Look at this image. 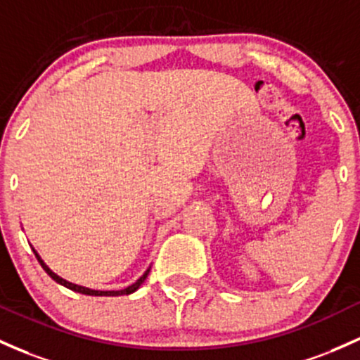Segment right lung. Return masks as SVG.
<instances>
[{"mask_svg":"<svg viewBox=\"0 0 360 360\" xmlns=\"http://www.w3.org/2000/svg\"><path fill=\"white\" fill-rule=\"evenodd\" d=\"M32 251H34L35 258H37V262L41 263V266L44 268L46 274L49 275L51 278L54 280V282L61 283V285L66 287V289L75 290V292H80V294H85V295H105V297H116V295H128V294H133V292L140 289V285L145 282V278H147L148 274H150V268H147V271H145V274L141 275L140 278H138L135 283H131V285H128V287H126V289H122V290H94V289H89V287H82V285H77V283H71V282H68V280H65V278H61V276H58L56 274H54L53 270H51L49 266H47V264H46L44 262H42V258L37 255V251H35V250H32Z\"/></svg>","mask_w":360,"mask_h":360,"instance_id":"1","label":"right lung"}]
</instances>
